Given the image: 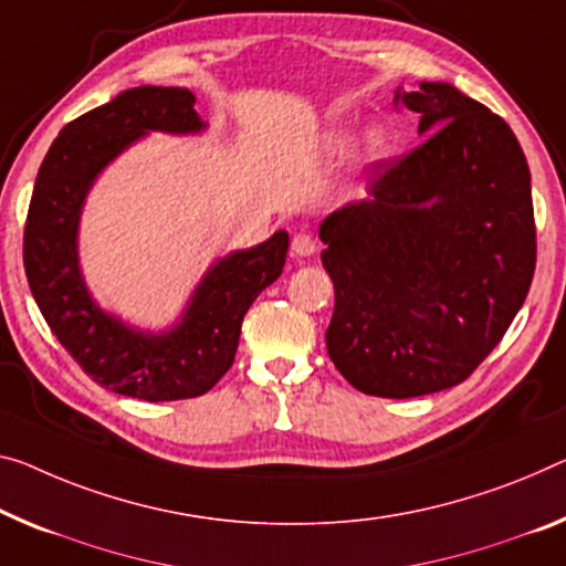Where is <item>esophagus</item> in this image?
<instances>
[{
	"label": "esophagus",
	"instance_id": "1",
	"mask_svg": "<svg viewBox=\"0 0 566 566\" xmlns=\"http://www.w3.org/2000/svg\"><path fill=\"white\" fill-rule=\"evenodd\" d=\"M291 250H293L295 258H311L313 253H316V242H313L311 234L298 232L291 242Z\"/></svg>",
	"mask_w": 566,
	"mask_h": 566
}]
</instances>
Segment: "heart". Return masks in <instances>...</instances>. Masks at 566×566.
Returning <instances> with one entry per match:
<instances>
[{
	"label": "heart",
	"mask_w": 566,
	"mask_h": 566,
	"mask_svg": "<svg viewBox=\"0 0 566 566\" xmlns=\"http://www.w3.org/2000/svg\"><path fill=\"white\" fill-rule=\"evenodd\" d=\"M352 142H354L352 128L332 126L321 134V154L328 156V159H336V156H344L352 149ZM389 149H392V132H389L387 126L374 124L359 138V146H356V164L364 169H369L381 159H387Z\"/></svg>",
	"instance_id": "heart-1"
}]
</instances>
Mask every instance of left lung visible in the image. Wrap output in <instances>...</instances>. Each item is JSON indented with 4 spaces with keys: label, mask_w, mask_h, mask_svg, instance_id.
<instances>
[{
    "label": "left lung",
    "mask_w": 566,
    "mask_h": 566,
    "mask_svg": "<svg viewBox=\"0 0 566 566\" xmlns=\"http://www.w3.org/2000/svg\"><path fill=\"white\" fill-rule=\"evenodd\" d=\"M428 136L374 197L326 217V349L364 395L455 387L501 342L536 265L532 174L514 132L450 83L395 95Z\"/></svg>",
    "instance_id": "left-lung-1"
}]
</instances>
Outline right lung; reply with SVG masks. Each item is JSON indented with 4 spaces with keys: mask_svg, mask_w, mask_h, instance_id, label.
Returning <instances> with one entry per match:
<instances>
[{
    "mask_svg": "<svg viewBox=\"0 0 566 566\" xmlns=\"http://www.w3.org/2000/svg\"><path fill=\"white\" fill-rule=\"evenodd\" d=\"M187 88L138 85L67 124L34 179L24 271L52 334L101 387L146 402L189 399L232 367L248 308L283 273L289 232L217 258L169 326L142 328L101 306L81 271L83 207L120 154L149 134L197 136L207 124Z\"/></svg>",
    "mask_w": 566,
    "mask_h": 566,
    "instance_id": "add662e5",
    "label": "right lung"
}]
</instances>
